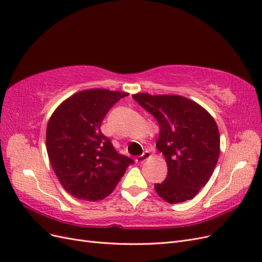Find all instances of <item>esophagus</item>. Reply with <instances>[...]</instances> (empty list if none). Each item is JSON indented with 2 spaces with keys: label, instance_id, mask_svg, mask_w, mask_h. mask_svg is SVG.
Masks as SVG:
<instances>
[{
  "label": "esophagus",
  "instance_id": "34e87169",
  "mask_svg": "<svg viewBox=\"0 0 262 262\" xmlns=\"http://www.w3.org/2000/svg\"><path fill=\"white\" fill-rule=\"evenodd\" d=\"M150 157V154H149V152H147V150H145V152L143 153V154H141V155H139V156H137L136 157V163L137 164H142L143 162H145L147 158H149Z\"/></svg>",
  "mask_w": 262,
  "mask_h": 262
}]
</instances>
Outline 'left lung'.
I'll list each match as a JSON object with an SVG mask.
<instances>
[{
	"label": "left lung",
	"instance_id": "8db88e82",
	"mask_svg": "<svg viewBox=\"0 0 262 262\" xmlns=\"http://www.w3.org/2000/svg\"><path fill=\"white\" fill-rule=\"evenodd\" d=\"M160 125L156 142L167 163V177L155 184L170 204L191 200L207 185L220 156V133L213 117L195 101L179 95L134 94Z\"/></svg>",
	"mask_w": 262,
	"mask_h": 262
}]
</instances>
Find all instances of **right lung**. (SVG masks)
<instances>
[{
	"label": "right lung",
	"instance_id": "add662e5",
	"mask_svg": "<svg viewBox=\"0 0 262 262\" xmlns=\"http://www.w3.org/2000/svg\"><path fill=\"white\" fill-rule=\"evenodd\" d=\"M128 93L92 89L75 93L54 110L47 125L46 145L60 184L78 200L109 195L133 163L118 154L100 131L105 116Z\"/></svg>",
	"mask_w": 262,
	"mask_h": 262
}]
</instances>
